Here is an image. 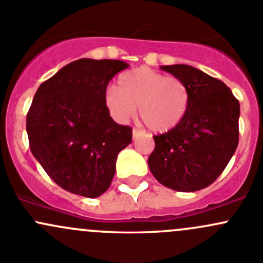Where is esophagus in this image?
I'll return each instance as SVG.
<instances>
[{"instance_id":"esophagus-1","label":"esophagus","mask_w":263,"mask_h":263,"mask_svg":"<svg viewBox=\"0 0 263 263\" xmlns=\"http://www.w3.org/2000/svg\"><path fill=\"white\" fill-rule=\"evenodd\" d=\"M142 135V131H140V129L137 128H134V131H132V136H134V140H136L137 137H140Z\"/></svg>"}]
</instances>
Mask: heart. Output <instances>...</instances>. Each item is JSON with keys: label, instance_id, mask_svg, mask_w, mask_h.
I'll use <instances>...</instances> for the list:
<instances>
[{"label": "heart", "instance_id": "1", "mask_svg": "<svg viewBox=\"0 0 263 263\" xmlns=\"http://www.w3.org/2000/svg\"><path fill=\"white\" fill-rule=\"evenodd\" d=\"M191 92L187 84L176 76L148 67L134 68L122 73L116 87L105 91L104 104L118 122L140 117L150 131L165 134L177 128L187 116Z\"/></svg>", "mask_w": 263, "mask_h": 263}]
</instances>
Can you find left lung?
I'll return each instance as SVG.
<instances>
[{
	"mask_svg": "<svg viewBox=\"0 0 263 263\" xmlns=\"http://www.w3.org/2000/svg\"><path fill=\"white\" fill-rule=\"evenodd\" d=\"M187 84L191 103L177 128L154 136L148 169L156 181L178 192L209 187L222 173L239 141L240 107L222 81L188 65L161 66Z\"/></svg>",
	"mask_w": 263,
	"mask_h": 263,
	"instance_id": "obj_1",
	"label": "left lung"
}]
</instances>
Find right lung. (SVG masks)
Masks as SVG:
<instances>
[{
  "instance_id": "1",
  "label": "right lung",
  "mask_w": 263,
  "mask_h": 263,
  "mask_svg": "<svg viewBox=\"0 0 263 263\" xmlns=\"http://www.w3.org/2000/svg\"><path fill=\"white\" fill-rule=\"evenodd\" d=\"M128 67L118 60L81 58L36 90L26 116L34 158L63 190L99 197L109 188L119 151L132 128L116 123L104 104L113 76Z\"/></svg>"
}]
</instances>
